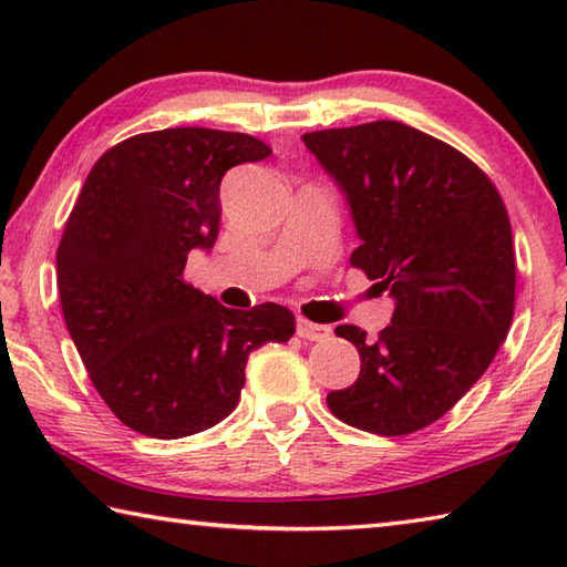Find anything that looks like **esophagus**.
<instances>
[{
    "instance_id": "esophagus-1",
    "label": "esophagus",
    "mask_w": 567,
    "mask_h": 567,
    "mask_svg": "<svg viewBox=\"0 0 567 567\" xmlns=\"http://www.w3.org/2000/svg\"><path fill=\"white\" fill-rule=\"evenodd\" d=\"M297 334H300L302 340H312V342H320L330 334L328 324H320V322H310L305 318H297Z\"/></svg>"
}]
</instances>
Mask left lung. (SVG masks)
I'll return each mask as SVG.
<instances>
[{
    "label": "left lung",
    "instance_id": "left-lung-1",
    "mask_svg": "<svg viewBox=\"0 0 567 567\" xmlns=\"http://www.w3.org/2000/svg\"><path fill=\"white\" fill-rule=\"evenodd\" d=\"M302 142L348 197L360 235L350 265L395 300L378 340L334 328L362 364L328 408L364 433H415L483 378L511 330L515 249L503 197L463 152L402 122L307 132Z\"/></svg>",
    "mask_w": 567,
    "mask_h": 567
}]
</instances>
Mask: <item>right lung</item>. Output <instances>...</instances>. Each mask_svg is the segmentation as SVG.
Masks as SVG:
<instances>
[{
  "label": "right lung",
  "instance_id": "obj_1",
  "mask_svg": "<svg viewBox=\"0 0 567 567\" xmlns=\"http://www.w3.org/2000/svg\"><path fill=\"white\" fill-rule=\"evenodd\" d=\"M243 132L134 134L94 162L56 249L66 330L107 408L134 433H203L237 408L249 352L287 342L295 315L229 310L185 282L219 233V182L270 155Z\"/></svg>",
  "mask_w": 567,
  "mask_h": 567
}]
</instances>
